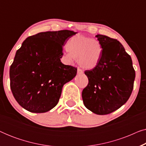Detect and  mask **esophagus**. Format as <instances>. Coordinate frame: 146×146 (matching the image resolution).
Masks as SVG:
<instances>
[{
  "mask_svg": "<svg viewBox=\"0 0 146 146\" xmlns=\"http://www.w3.org/2000/svg\"><path fill=\"white\" fill-rule=\"evenodd\" d=\"M77 72H78V74H83V71H82V69H80V68H78V70H77Z\"/></svg>",
  "mask_w": 146,
  "mask_h": 146,
  "instance_id": "34e87169",
  "label": "esophagus"
}]
</instances>
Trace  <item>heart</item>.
Wrapping results in <instances>:
<instances>
[{"label":"heart","instance_id":"1","mask_svg":"<svg viewBox=\"0 0 146 146\" xmlns=\"http://www.w3.org/2000/svg\"><path fill=\"white\" fill-rule=\"evenodd\" d=\"M67 52L64 57L71 63L78 59V63L82 68L93 69L100 60L103 52L101 43L96 39H91L82 35L74 36L67 42Z\"/></svg>","mask_w":146,"mask_h":146}]
</instances>
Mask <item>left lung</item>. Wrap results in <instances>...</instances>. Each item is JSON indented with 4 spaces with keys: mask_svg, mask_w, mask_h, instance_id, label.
I'll list each match as a JSON object with an SVG mask.
<instances>
[{
    "mask_svg": "<svg viewBox=\"0 0 146 146\" xmlns=\"http://www.w3.org/2000/svg\"><path fill=\"white\" fill-rule=\"evenodd\" d=\"M103 52L99 63L86 70L88 84L82 96L86 108L98 115L110 113L127 101L133 88L135 72L131 56L116 39L96 35Z\"/></svg>",
    "mask_w": 146,
    "mask_h": 146,
    "instance_id": "1",
    "label": "left lung"
}]
</instances>
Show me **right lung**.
Masks as SVG:
<instances>
[{
  "label": "right lung",
  "instance_id": "1",
  "mask_svg": "<svg viewBox=\"0 0 146 146\" xmlns=\"http://www.w3.org/2000/svg\"><path fill=\"white\" fill-rule=\"evenodd\" d=\"M76 33L68 30L31 36L16 52L10 68V86L17 102L34 113L55 107L64 84L76 76V68L61 62L62 46Z\"/></svg>",
  "mask_w": 146,
  "mask_h": 146
}]
</instances>
